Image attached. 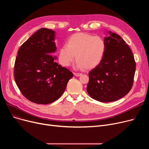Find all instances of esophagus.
<instances>
[{
    "label": "esophagus",
    "instance_id": "34e87169",
    "mask_svg": "<svg viewBox=\"0 0 149 149\" xmlns=\"http://www.w3.org/2000/svg\"><path fill=\"white\" fill-rule=\"evenodd\" d=\"M74 75L76 76V77H79V76H81L82 75V73H79V72H75L74 74Z\"/></svg>",
    "mask_w": 149,
    "mask_h": 149
}]
</instances>
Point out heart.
<instances>
[{"mask_svg": "<svg viewBox=\"0 0 149 149\" xmlns=\"http://www.w3.org/2000/svg\"><path fill=\"white\" fill-rule=\"evenodd\" d=\"M106 51L104 39L98 36L77 33L70 36L66 45L58 51V60L63 66H69L77 58L76 67L91 69L103 60Z\"/></svg>", "mask_w": 149, "mask_h": 149, "instance_id": "obj_1", "label": "heart"}]
</instances>
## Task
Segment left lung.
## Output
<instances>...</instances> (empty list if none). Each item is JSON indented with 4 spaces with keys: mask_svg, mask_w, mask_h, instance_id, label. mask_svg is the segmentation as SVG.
<instances>
[{
    "mask_svg": "<svg viewBox=\"0 0 149 149\" xmlns=\"http://www.w3.org/2000/svg\"><path fill=\"white\" fill-rule=\"evenodd\" d=\"M104 37L106 51L100 63L89 72L87 92L100 102H112L132 88L136 63L129 46L118 34L111 31Z\"/></svg>",
    "mask_w": 149,
    "mask_h": 149,
    "instance_id": "obj_1",
    "label": "left lung"
}]
</instances>
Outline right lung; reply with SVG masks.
I'll use <instances>...</instances> for the list:
<instances>
[{
    "instance_id": "1",
    "label": "right lung",
    "mask_w": 149,
    "mask_h": 149,
    "mask_svg": "<svg viewBox=\"0 0 149 149\" xmlns=\"http://www.w3.org/2000/svg\"><path fill=\"white\" fill-rule=\"evenodd\" d=\"M55 32L41 28L23 43L14 64V79L20 91L31 102L51 103L63 93L72 72L55 61Z\"/></svg>"
}]
</instances>
